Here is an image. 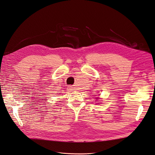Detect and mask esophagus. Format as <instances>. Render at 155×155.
I'll return each mask as SVG.
<instances>
[{
    "label": "esophagus",
    "instance_id": "obj_1",
    "mask_svg": "<svg viewBox=\"0 0 155 155\" xmlns=\"http://www.w3.org/2000/svg\"><path fill=\"white\" fill-rule=\"evenodd\" d=\"M68 91H73L72 87H71V86H69V87H68Z\"/></svg>",
    "mask_w": 155,
    "mask_h": 155
}]
</instances>
